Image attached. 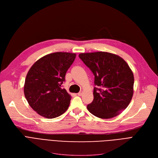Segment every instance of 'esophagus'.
<instances>
[{"label": "esophagus", "mask_w": 158, "mask_h": 158, "mask_svg": "<svg viewBox=\"0 0 158 158\" xmlns=\"http://www.w3.org/2000/svg\"><path fill=\"white\" fill-rule=\"evenodd\" d=\"M82 94V92H79V93L77 94V95H78V96H81Z\"/></svg>", "instance_id": "1"}]
</instances>
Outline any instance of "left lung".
<instances>
[{
  "label": "left lung",
  "mask_w": 158,
  "mask_h": 158,
  "mask_svg": "<svg viewBox=\"0 0 158 158\" xmlns=\"http://www.w3.org/2000/svg\"><path fill=\"white\" fill-rule=\"evenodd\" d=\"M79 57L95 76L94 98L88 110L103 119L119 114L133 95L134 76L127 63L120 56L106 52L81 53Z\"/></svg>",
  "instance_id": "left-lung-1"
}]
</instances>
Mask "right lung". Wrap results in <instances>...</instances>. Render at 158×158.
<instances>
[{
	"instance_id": "obj_1",
	"label": "right lung",
	"mask_w": 158,
	"mask_h": 158,
	"mask_svg": "<svg viewBox=\"0 0 158 158\" xmlns=\"http://www.w3.org/2000/svg\"><path fill=\"white\" fill-rule=\"evenodd\" d=\"M76 56L69 52L49 54L31 67L25 81L24 95L29 106L40 115L54 118L67 110L71 96L61 85Z\"/></svg>"
}]
</instances>
